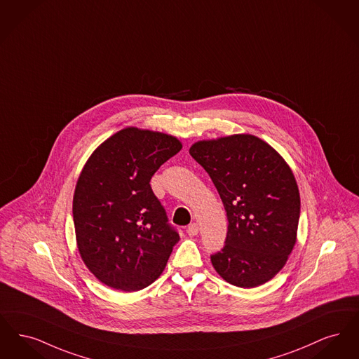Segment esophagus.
<instances>
[{
  "mask_svg": "<svg viewBox=\"0 0 359 359\" xmlns=\"http://www.w3.org/2000/svg\"><path fill=\"white\" fill-rule=\"evenodd\" d=\"M187 232L189 236H196V234L198 233V224H196V222L190 224L187 226Z\"/></svg>",
  "mask_w": 359,
  "mask_h": 359,
  "instance_id": "34e87169",
  "label": "esophagus"
}]
</instances>
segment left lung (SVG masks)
<instances>
[{"label": "left lung", "instance_id": "8db88e82", "mask_svg": "<svg viewBox=\"0 0 359 359\" xmlns=\"http://www.w3.org/2000/svg\"><path fill=\"white\" fill-rule=\"evenodd\" d=\"M189 153L212 178L228 217L225 245L210 256L215 269L241 288L271 280L297 243L300 196L292 170L250 134L200 140Z\"/></svg>", "mask_w": 359, "mask_h": 359}]
</instances>
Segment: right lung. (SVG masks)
<instances>
[{"label": "right lung", "instance_id": "obj_1", "mask_svg": "<svg viewBox=\"0 0 359 359\" xmlns=\"http://www.w3.org/2000/svg\"><path fill=\"white\" fill-rule=\"evenodd\" d=\"M181 149L175 137L127 127L104 140L80 172L72 205L79 253L111 288L140 291L163 272L180 234L150 180Z\"/></svg>", "mask_w": 359, "mask_h": 359}]
</instances>
